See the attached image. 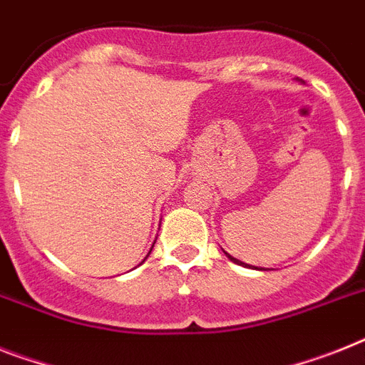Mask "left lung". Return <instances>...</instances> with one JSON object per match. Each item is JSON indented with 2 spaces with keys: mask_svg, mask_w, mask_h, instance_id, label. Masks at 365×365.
<instances>
[{
  "mask_svg": "<svg viewBox=\"0 0 365 365\" xmlns=\"http://www.w3.org/2000/svg\"><path fill=\"white\" fill-rule=\"evenodd\" d=\"M301 81H302V79H301ZM225 254H226V256H228V258H230V262H234V263H237V265H243V267H250V265H247V263L240 262V259H235V258H234V256H230V254H228V252H225Z\"/></svg>",
  "mask_w": 365,
  "mask_h": 365,
  "instance_id": "8db88e82",
  "label": "left lung"
}]
</instances>
